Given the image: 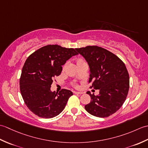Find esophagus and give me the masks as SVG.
Masks as SVG:
<instances>
[{"instance_id":"34e87169","label":"esophagus","mask_w":148,"mask_h":148,"mask_svg":"<svg viewBox=\"0 0 148 148\" xmlns=\"http://www.w3.org/2000/svg\"><path fill=\"white\" fill-rule=\"evenodd\" d=\"M74 93L76 94V95H81V94H83V92H74Z\"/></svg>"}]
</instances>
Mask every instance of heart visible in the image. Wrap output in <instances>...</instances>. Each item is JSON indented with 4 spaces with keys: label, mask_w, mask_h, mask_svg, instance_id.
Masks as SVG:
<instances>
[{
    "label": "heart",
    "mask_w": 148,
    "mask_h": 148,
    "mask_svg": "<svg viewBox=\"0 0 148 148\" xmlns=\"http://www.w3.org/2000/svg\"><path fill=\"white\" fill-rule=\"evenodd\" d=\"M84 62V60H83L82 58H78V59H77V60H76L77 64H79V63H81V62ZM74 86H76L77 85H76V84H74Z\"/></svg>",
    "instance_id": "obj_1"
}]
</instances>
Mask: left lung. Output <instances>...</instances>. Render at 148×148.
<instances>
[{"mask_svg": "<svg viewBox=\"0 0 148 148\" xmlns=\"http://www.w3.org/2000/svg\"><path fill=\"white\" fill-rule=\"evenodd\" d=\"M76 50L89 65L90 88L100 90L99 95L87 92L91 101L84 108L97 117H108L117 111L127 99L130 80L126 66L114 53L101 47L87 46Z\"/></svg>", "mask_w": 148, "mask_h": 148, "instance_id": "8db88e82", "label": "left lung"}]
</instances>
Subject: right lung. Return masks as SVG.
Here are the masks:
<instances>
[{"instance_id":"obj_1","label":"right lung","mask_w":148,"mask_h":148,"mask_svg":"<svg viewBox=\"0 0 148 148\" xmlns=\"http://www.w3.org/2000/svg\"><path fill=\"white\" fill-rule=\"evenodd\" d=\"M77 54L74 48L49 45L27 58L21 71L20 88L25 103L34 114L51 118L64 109L73 93L64 88L53 92L50 88L55 77L60 75L62 65Z\"/></svg>"}]
</instances>
